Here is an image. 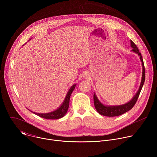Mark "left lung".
I'll use <instances>...</instances> for the list:
<instances>
[{
    "label": "left lung",
    "mask_w": 157,
    "mask_h": 157,
    "mask_svg": "<svg viewBox=\"0 0 157 157\" xmlns=\"http://www.w3.org/2000/svg\"><path fill=\"white\" fill-rule=\"evenodd\" d=\"M130 46L132 48V51L134 53H137L140 56V59L142 64V76L141 83H140L139 90L136 93V94L133 96V98L129 102H128L125 104L120 105H110H110H104L99 101L96 94L94 93V107L96 110L98 112V113L102 116H107V117H115V116H119L120 115H122L125 113L126 112L130 110L134 106V105L136 104L139 98V94L140 93V91L142 90V88L144 86L145 79V70L144 61H143V58L141 55V53L139 52V50L137 47L136 46V44L132 40H130Z\"/></svg>",
    "instance_id": "1"
}]
</instances>
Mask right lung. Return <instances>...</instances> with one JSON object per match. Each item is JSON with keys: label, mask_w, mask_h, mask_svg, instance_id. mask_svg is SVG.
I'll return each mask as SVG.
<instances>
[{"label": "right lung", "mask_w": 157, "mask_h": 157, "mask_svg": "<svg viewBox=\"0 0 157 157\" xmlns=\"http://www.w3.org/2000/svg\"><path fill=\"white\" fill-rule=\"evenodd\" d=\"M76 84H73L70 89H69V91L67 93L66 98L63 101V102L62 103V104L59 106V107H58L57 109H56L55 110L51 112V113H33L35 114H36V116H38L44 119H60L61 117H63L67 113L68 111V107H69V104H70V96L71 93H73V91H74V89L76 87Z\"/></svg>", "instance_id": "add662e5"}]
</instances>
